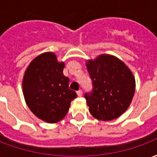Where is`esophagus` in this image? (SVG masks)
Listing matches in <instances>:
<instances>
[{
  "label": "esophagus",
  "instance_id": "34e87169",
  "mask_svg": "<svg viewBox=\"0 0 157 157\" xmlns=\"http://www.w3.org/2000/svg\"><path fill=\"white\" fill-rule=\"evenodd\" d=\"M76 92H77V95H78V97H82V93H83L82 90H79V91H77Z\"/></svg>",
  "mask_w": 157,
  "mask_h": 157
}]
</instances>
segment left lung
I'll return each mask as SVG.
<instances>
[{
    "mask_svg": "<svg viewBox=\"0 0 157 157\" xmlns=\"http://www.w3.org/2000/svg\"><path fill=\"white\" fill-rule=\"evenodd\" d=\"M86 68L92 89L84 97L91 114L103 121L119 117L128 109L135 93V78L129 69L109 55L89 60Z\"/></svg>",
    "mask_w": 157,
    "mask_h": 157,
    "instance_id": "obj_1",
    "label": "left lung"
}]
</instances>
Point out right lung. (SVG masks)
<instances>
[{"instance_id":"obj_1","label":"right lung","mask_w":157,"mask_h":157,"mask_svg":"<svg viewBox=\"0 0 157 157\" xmlns=\"http://www.w3.org/2000/svg\"><path fill=\"white\" fill-rule=\"evenodd\" d=\"M64 63L55 54L44 53L27 69L22 88L25 101L38 118L47 123L61 120L68 113L71 102L77 97L69 87L70 79L63 75Z\"/></svg>"}]
</instances>
